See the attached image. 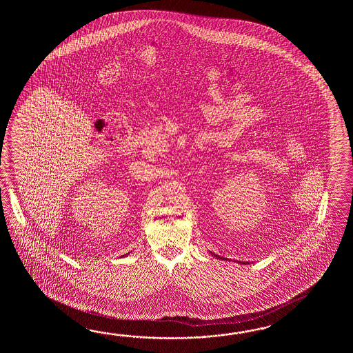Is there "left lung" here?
Returning a JSON list of instances; mask_svg holds the SVG:
<instances>
[{
	"instance_id": "left-lung-1",
	"label": "left lung",
	"mask_w": 353,
	"mask_h": 353,
	"mask_svg": "<svg viewBox=\"0 0 353 353\" xmlns=\"http://www.w3.org/2000/svg\"><path fill=\"white\" fill-rule=\"evenodd\" d=\"M210 254H212V252H210ZM214 256H216V255H214ZM216 257H217V256H216Z\"/></svg>"
}]
</instances>
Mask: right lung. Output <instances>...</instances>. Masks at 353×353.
Listing matches in <instances>:
<instances>
[{"label":"right lung","mask_w":353,"mask_h":353,"mask_svg":"<svg viewBox=\"0 0 353 353\" xmlns=\"http://www.w3.org/2000/svg\"><path fill=\"white\" fill-rule=\"evenodd\" d=\"M128 254H130V252H128Z\"/></svg>","instance_id":"obj_1"}]
</instances>
